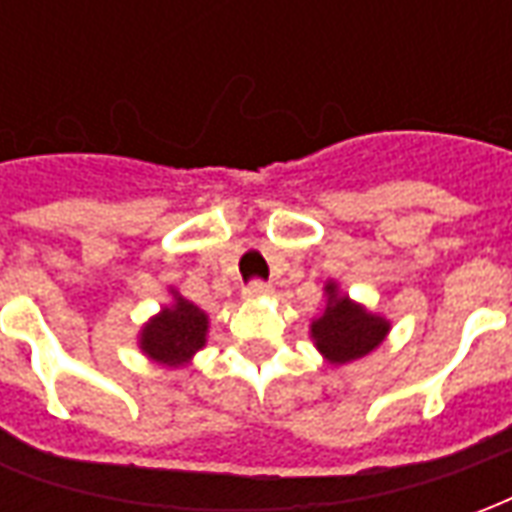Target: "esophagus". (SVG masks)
<instances>
[{"label": "esophagus", "mask_w": 512, "mask_h": 512, "mask_svg": "<svg viewBox=\"0 0 512 512\" xmlns=\"http://www.w3.org/2000/svg\"><path fill=\"white\" fill-rule=\"evenodd\" d=\"M274 290H271V285H266V282H260V279H255V282H249L244 288V296L249 301H257V299H266V296H271Z\"/></svg>", "instance_id": "1"}]
</instances>
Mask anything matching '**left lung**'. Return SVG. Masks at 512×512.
Segmentation results:
<instances>
[{
  "label": "left lung",
  "mask_w": 512,
  "mask_h": 512,
  "mask_svg": "<svg viewBox=\"0 0 512 512\" xmlns=\"http://www.w3.org/2000/svg\"><path fill=\"white\" fill-rule=\"evenodd\" d=\"M323 296H326V307L310 323V337L318 354L329 365H351L356 359L373 354L384 343L392 329V323L384 315L370 312L365 304L351 299L334 279L323 285Z\"/></svg>",
  "instance_id": "left-lung-1"
}]
</instances>
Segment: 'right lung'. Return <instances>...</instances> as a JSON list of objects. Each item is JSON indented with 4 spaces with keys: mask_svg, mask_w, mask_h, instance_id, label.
<instances>
[{
    "mask_svg": "<svg viewBox=\"0 0 512 512\" xmlns=\"http://www.w3.org/2000/svg\"><path fill=\"white\" fill-rule=\"evenodd\" d=\"M169 293H172V304H164L153 318L142 323L136 345L156 365L186 367L191 365L194 354L208 343L211 318L197 304L183 299L175 288H169Z\"/></svg>",
    "mask_w": 512,
    "mask_h": 512,
    "instance_id": "obj_1",
    "label": "right lung"
}]
</instances>
